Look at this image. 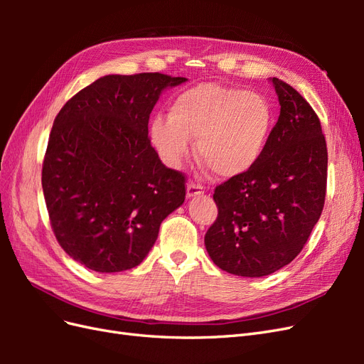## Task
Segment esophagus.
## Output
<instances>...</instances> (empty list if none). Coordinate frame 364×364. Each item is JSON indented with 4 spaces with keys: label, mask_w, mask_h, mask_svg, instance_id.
<instances>
[{
    "label": "esophagus",
    "mask_w": 364,
    "mask_h": 364,
    "mask_svg": "<svg viewBox=\"0 0 364 364\" xmlns=\"http://www.w3.org/2000/svg\"><path fill=\"white\" fill-rule=\"evenodd\" d=\"M203 193H205V188L199 183L191 182L186 185V197H196V196H200Z\"/></svg>",
    "instance_id": "1"
}]
</instances>
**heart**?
I'll return each instance as SVG.
<instances>
[{"instance_id":"1","label":"heart","mask_w":364,"mask_h":364,"mask_svg":"<svg viewBox=\"0 0 364 364\" xmlns=\"http://www.w3.org/2000/svg\"><path fill=\"white\" fill-rule=\"evenodd\" d=\"M274 112L266 97L240 87L202 83L181 92L170 117L151 121L150 135L170 167L197 155L215 174L234 178L250 171L266 153L273 134Z\"/></svg>"}]
</instances>
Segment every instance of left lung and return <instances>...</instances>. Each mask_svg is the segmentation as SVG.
<instances>
[{"label":"left lung","mask_w":364,"mask_h":364,"mask_svg":"<svg viewBox=\"0 0 364 364\" xmlns=\"http://www.w3.org/2000/svg\"><path fill=\"white\" fill-rule=\"evenodd\" d=\"M281 112L269 147L250 171L215 186V222L205 246L215 266L237 277H266L304 249L326 196L328 150L321 119L277 77Z\"/></svg>","instance_id":"8db88e82"}]
</instances>
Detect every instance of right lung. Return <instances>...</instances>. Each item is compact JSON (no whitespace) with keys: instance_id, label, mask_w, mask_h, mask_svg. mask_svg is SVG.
<instances>
[{"instance_id":"obj_1","label":"right lung","mask_w":364,"mask_h":364,"mask_svg":"<svg viewBox=\"0 0 364 364\" xmlns=\"http://www.w3.org/2000/svg\"><path fill=\"white\" fill-rule=\"evenodd\" d=\"M185 77L105 75L63 105L42 162V190L60 247L85 267H136L186 194L185 174L150 144L159 94Z\"/></svg>"}]
</instances>
